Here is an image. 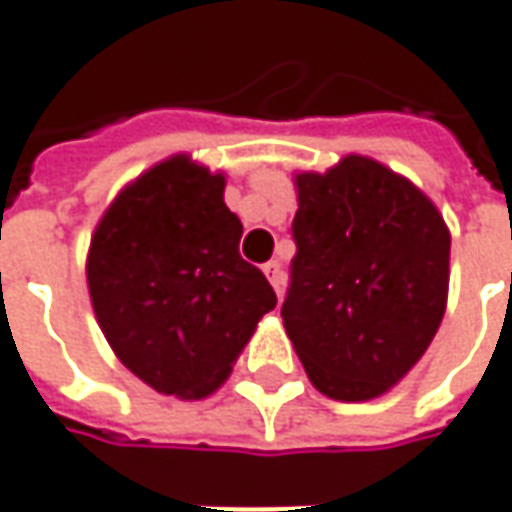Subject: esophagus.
Here are the masks:
<instances>
[{"mask_svg": "<svg viewBox=\"0 0 512 512\" xmlns=\"http://www.w3.org/2000/svg\"><path fill=\"white\" fill-rule=\"evenodd\" d=\"M263 271H266L268 282L274 285V293L282 299V291H285V274H282L280 260H268L266 266H263Z\"/></svg>", "mask_w": 512, "mask_h": 512, "instance_id": "1", "label": "esophagus"}]
</instances>
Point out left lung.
Listing matches in <instances>:
<instances>
[{
  "label": "left lung",
  "mask_w": 512,
  "mask_h": 512,
  "mask_svg": "<svg viewBox=\"0 0 512 512\" xmlns=\"http://www.w3.org/2000/svg\"><path fill=\"white\" fill-rule=\"evenodd\" d=\"M293 182L299 210L285 332L324 396L377 399L416 366L441 327L449 227L430 196L371 157L346 155Z\"/></svg>",
  "instance_id": "8db88e82"
}]
</instances>
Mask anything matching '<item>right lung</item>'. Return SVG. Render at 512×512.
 Segmentation results:
<instances>
[{"instance_id": "right-lung-1", "label": "right lung", "mask_w": 512, "mask_h": 512, "mask_svg": "<svg viewBox=\"0 0 512 512\" xmlns=\"http://www.w3.org/2000/svg\"><path fill=\"white\" fill-rule=\"evenodd\" d=\"M227 177L174 155L124 185L91 235L88 293L110 349L166 396L205 399L277 296L238 244Z\"/></svg>"}]
</instances>
